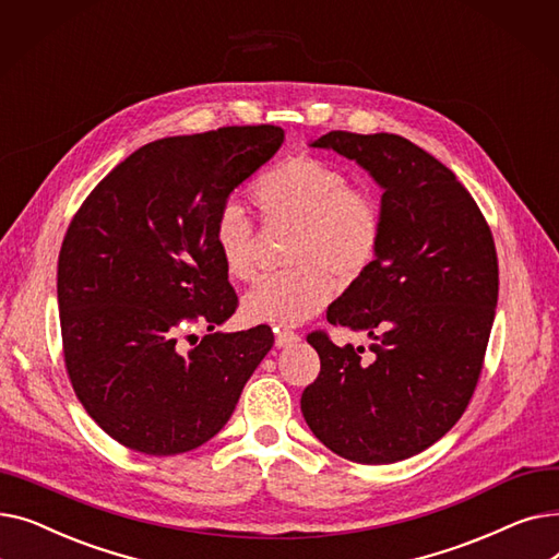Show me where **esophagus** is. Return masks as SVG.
I'll use <instances>...</instances> for the list:
<instances>
[{
	"label": "esophagus",
	"instance_id": "esophagus-1",
	"mask_svg": "<svg viewBox=\"0 0 559 559\" xmlns=\"http://www.w3.org/2000/svg\"><path fill=\"white\" fill-rule=\"evenodd\" d=\"M299 340H301V335H299V333H295V331H287V329L276 331V346H278V348L295 346Z\"/></svg>",
	"mask_w": 559,
	"mask_h": 559
}]
</instances>
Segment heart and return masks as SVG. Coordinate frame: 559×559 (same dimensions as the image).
Listing matches in <instances>:
<instances>
[{"mask_svg": "<svg viewBox=\"0 0 559 559\" xmlns=\"http://www.w3.org/2000/svg\"><path fill=\"white\" fill-rule=\"evenodd\" d=\"M249 197L267 228H292V270L260 278L242 299L253 324L297 326L333 299V278L360 281L385 238V211L369 188L350 186L340 167L308 156H287L264 169ZM213 247L224 272L249 281L255 272V226L238 203H224L213 219Z\"/></svg>", "mask_w": 559, "mask_h": 559, "instance_id": "b5f03b06", "label": "heart"}]
</instances>
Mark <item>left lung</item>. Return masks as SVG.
<instances>
[{
  "instance_id": "obj_1",
  "label": "left lung",
  "mask_w": 559,
  "mask_h": 559,
  "mask_svg": "<svg viewBox=\"0 0 559 559\" xmlns=\"http://www.w3.org/2000/svg\"><path fill=\"white\" fill-rule=\"evenodd\" d=\"M312 146L356 160L385 190V238L326 312L373 340V360L310 333L321 369L301 413L344 460L392 464L444 437L474 396L498 301L493 238L455 174L409 140L331 131Z\"/></svg>"
}]
</instances>
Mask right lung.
<instances>
[{"mask_svg": "<svg viewBox=\"0 0 559 559\" xmlns=\"http://www.w3.org/2000/svg\"><path fill=\"white\" fill-rule=\"evenodd\" d=\"M283 138L258 124L154 140L72 217L58 253L66 369L85 413L122 447L176 455L209 442L274 346L270 326L215 333L238 295L213 219ZM194 325L210 335L188 349L180 340Z\"/></svg>", "mask_w": 559, "mask_h": 559, "instance_id": "1", "label": "right lung"}]
</instances>
